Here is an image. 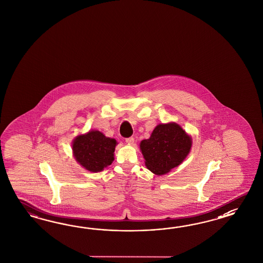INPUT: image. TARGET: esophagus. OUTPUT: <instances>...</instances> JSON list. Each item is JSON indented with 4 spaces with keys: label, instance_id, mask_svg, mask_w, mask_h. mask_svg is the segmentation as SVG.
Here are the masks:
<instances>
[{
    "label": "esophagus",
    "instance_id": "1",
    "mask_svg": "<svg viewBox=\"0 0 263 263\" xmlns=\"http://www.w3.org/2000/svg\"><path fill=\"white\" fill-rule=\"evenodd\" d=\"M134 138L133 137H129V138H126L125 139V142L128 143V144H134Z\"/></svg>",
    "mask_w": 263,
    "mask_h": 263
}]
</instances>
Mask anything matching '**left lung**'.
<instances>
[{
    "mask_svg": "<svg viewBox=\"0 0 263 263\" xmlns=\"http://www.w3.org/2000/svg\"><path fill=\"white\" fill-rule=\"evenodd\" d=\"M191 138L176 123L159 124L141 142L145 166L155 175H165L180 165L191 149Z\"/></svg>",
    "mask_w": 263,
    "mask_h": 263,
    "instance_id": "1",
    "label": "left lung"
}]
</instances>
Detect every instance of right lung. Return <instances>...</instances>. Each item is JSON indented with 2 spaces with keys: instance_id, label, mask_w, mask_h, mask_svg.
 Returning a JSON list of instances; mask_svg holds the SVG:
<instances>
[{
  "instance_id": "right-lung-1",
  "label": "right lung",
  "mask_w": 263,
  "mask_h": 263,
  "mask_svg": "<svg viewBox=\"0 0 263 263\" xmlns=\"http://www.w3.org/2000/svg\"><path fill=\"white\" fill-rule=\"evenodd\" d=\"M117 145L115 139L107 138L99 131H89L74 140L72 149L76 160L89 172H101L114 161Z\"/></svg>"
}]
</instances>
